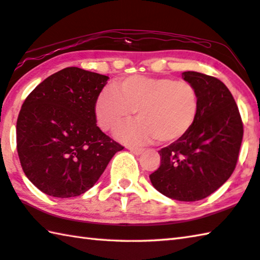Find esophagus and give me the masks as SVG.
Returning a JSON list of instances; mask_svg holds the SVG:
<instances>
[{
    "label": "esophagus",
    "mask_w": 260,
    "mask_h": 260,
    "mask_svg": "<svg viewBox=\"0 0 260 260\" xmlns=\"http://www.w3.org/2000/svg\"><path fill=\"white\" fill-rule=\"evenodd\" d=\"M128 150L131 151L132 153H134V154H136V155L141 154V153H142L143 151H144L142 148H135V146H129Z\"/></svg>",
    "instance_id": "34e87169"
}]
</instances>
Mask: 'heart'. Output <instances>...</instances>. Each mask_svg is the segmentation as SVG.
Segmentation results:
<instances>
[{"label":"heart","mask_w":260,"mask_h":260,"mask_svg":"<svg viewBox=\"0 0 260 260\" xmlns=\"http://www.w3.org/2000/svg\"><path fill=\"white\" fill-rule=\"evenodd\" d=\"M136 111L139 120L117 131L121 141L144 144L157 140L171 144L181 140L197 119L199 96L193 85L171 77L129 76L99 94L94 114L102 131L110 132Z\"/></svg>","instance_id":"1"}]
</instances>
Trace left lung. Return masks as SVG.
I'll return each instance as SVG.
<instances>
[{
	"label": "left lung",
	"mask_w": 260,
	"mask_h": 260,
	"mask_svg": "<svg viewBox=\"0 0 260 260\" xmlns=\"http://www.w3.org/2000/svg\"><path fill=\"white\" fill-rule=\"evenodd\" d=\"M196 87L199 111L181 140L162 148L160 166L150 175L155 190L178 201L205 199L234 172L243 124L234 98L223 82L197 72H184Z\"/></svg>",
	"instance_id": "1"
}]
</instances>
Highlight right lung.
I'll list each match as a JSON object with an SVG mask.
<instances>
[{
  "instance_id": "right-lung-1",
  "label": "right lung",
  "mask_w": 260,
  "mask_h": 260,
  "mask_svg": "<svg viewBox=\"0 0 260 260\" xmlns=\"http://www.w3.org/2000/svg\"><path fill=\"white\" fill-rule=\"evenodd\" d=\"M109 79L68 67L32 89L17 120V151L22 171L45 194L81 196L124 149L96 126L94 105Z\"/></svg>"
}]
</instances>
